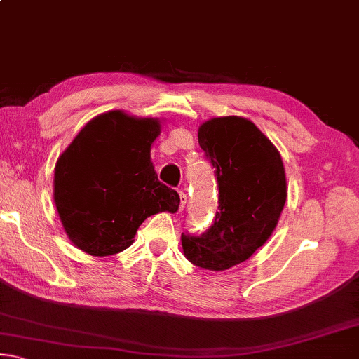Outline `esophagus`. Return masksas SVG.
<instances>
[{
    "label": "esophagus",
    "mask_w": 359,
    "mask_h": 359,
    "mask_svg": "<svg viewBox=\"0 0 359 359\" xmlns=\"http://www.w3.org/2000/svg\"><path fill=\"white\" fill-rule=\"evenodd\" d=\"M179 196H180V210L185 209V204H187V193L185 191H179Z\"/></svg>",
    "instance_id": "esophagus-1"
}]
</instances>
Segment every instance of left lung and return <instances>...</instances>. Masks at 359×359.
<instances>
[{"mask_svg": "<svg viewBox=\"0 0 359 359\" xmlns=\"http://www.w3.org/2000/svg\"><path fill=\"white\" fill-rule=\"evenodd\" d=\"M198 141L215 168L218 212L203 236L182 234V248L193 264L226 271L274 233L287 201V175L280 151L248 118L205 120Z\"/></svg>", "mask_w": 359, "mask_h": 359, "instance_id": "left-lung-1", "label": "left lung"}]
</instances>
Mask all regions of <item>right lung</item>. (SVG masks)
I'll return each mask as SVG.
<instances>
[{
    "instance_id": "1",
    "label": "right lung",
    "mask_w": 359,
    "mask_h": 359,
    "mask_svg": "<svg viewBox=\"0 0 359 359\" xmlns=\"http://www.w3.org/2000/svg\"><path fill=\"white\" fill-rule=\"evenodd\" d=\"M160 133V118L109 111L90 120L58 156L53 201L65 233L82 252H123L145 218L179 210L177 191L158 180L150 160Z\"/></svg>"
}]
</instances>
